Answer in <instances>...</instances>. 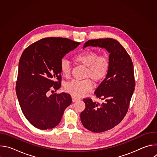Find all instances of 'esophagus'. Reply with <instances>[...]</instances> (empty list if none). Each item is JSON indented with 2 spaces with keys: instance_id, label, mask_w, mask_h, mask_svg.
<instances>
[{
  "instance_id": "1",
  "label": "esophagus",
  "mask_w": 157,
  "mask_h": 157,
  "mask_svg": "<svg viewBox=\"0 0 157 157\" xmlns=\"http://www.w3.org/2000/svg\"><path fill=\"white\" fill-rule=\"evenodd\" d=\"M79 99V98H76L75 96H72V101H73V102H76V101H78Z\"/></svg>"
}]
</instances>
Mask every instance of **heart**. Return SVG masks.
I'll return each mask as SVG.
<instances>
[{"mask_svg":"<svg viewBox=\"0 0 157 157\" xmlns=\"http://www.w3.org/2000/svg\"><path fill=\"white\" fill-rule=\"evenodd\" d=\"M77 63L86 67L84 78L92 79L94 82L98 83L102 81L107 76L109 70V59L104 56H99V53L94 50H84L74 57ZM72 70L71 63L66 59H63L60 64L61 75L65 78L70 76ZM92 89L91 81L86 79L83 81L73 80L66 82L64 89L71 94L80 97Z\"/></svg>","mask_w":157,"mask_h":157,"instance_id":"1","label":"heart"}]
</instances>
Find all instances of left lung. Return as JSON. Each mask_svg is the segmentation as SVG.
<instances>
[{"instance_id":"1","label":"left lung","mask_w":157,"mask_h":157,"mask_svg":"<svg viewBox=\"0 0 157 157\" xmlns=\"http://www.w3.org/2000/svg\"><path fill=\"white\" fill-rule=\"evenodd\" d=\"M105 48L109 53V70L105 78L94 92L104 102L84 99L85 109L81 113L83 126L93 132H102L118 125L126 115L135 89L133 66L132 59L120 43L113 38L88 40L87 47Z\"/></svg>"}]
</instances>
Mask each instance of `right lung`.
I'll return each mask as SVG.
<instances>
[{
	"mask_svg": "<svg viewBox=\"0 0 157 157\" xmlns=\"http://www.w3.org/2000/svg\"><path fill=\"white\" fill-rule=\"evenodd\" d=\"M79 44L66 38H44L30 44L22 53L16 93L22 113L35 127L41 130L55 127L65 109L71 104V97L68 93L49 96L48 93L60 87L62 58Z\"/></svg>",
	"mask_w": 157,
	"mask_h": 157,
	"instance_id": "add662e5",
	"label": "right lung"
}]
</instances>
